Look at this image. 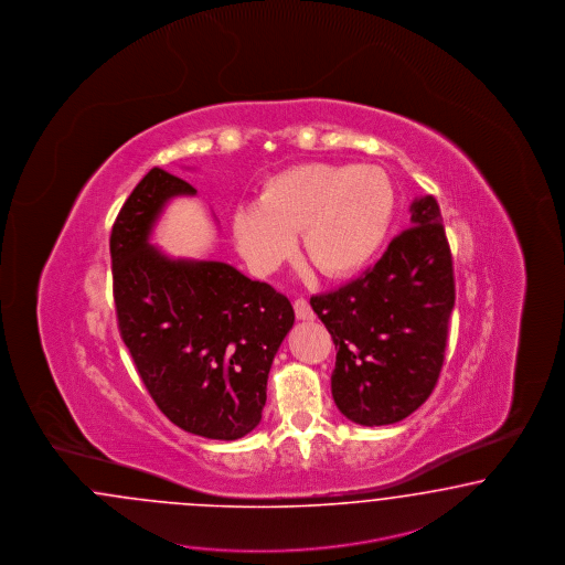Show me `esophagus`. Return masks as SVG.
Returning a JSON list of instances; mask_svg holds the SVG:
<instances>
[{
    "label": "esophagus",
    "mask_w": 565,
    "mask_h": 565,
    "mask_svg": "<svg viewBox=\"0 0 565 565\" xmlns=\"http://www.w3.org/2000/svg\"><path fill=\"white\" fill-rule=\"evenodd\" d=\"M292 308H295V316H297L299 320H313V318H316V313L311 310L310 303H308L306 297H297L295 303H292Z\"/></svg>",
    "instance_id": "34e87169"
}]
</instances>
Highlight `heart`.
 Wrapping results in <instances>:
<instances>
[{"label":"heart","mask_w":565,"mask_h":565,"mask_svg":"<svg viewBox=\"0 0 565 565\" xmlns=\"http://www.w3.org/2000/svg\"><path fill=\"white\" fill-rule=\"evenodd\" d=\"M397 210V193L376 166H292L262 184L254 203L233 216L238 249L257 270H270L301 249L316 270L343 278L360 273L383 247Z\"/></svg>","instance_id":"b5f03b06"}]
</instances>
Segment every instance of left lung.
Masks as SVG:
<instances>
[{"label": "left lung", "instance_id": "obj_1", "mask_svg": "<svg viewBox=\"0 0 565 565\" xmlns=\"http://www.w3.org/2000/svg\"><path fill=\"white\" fill-rule=\"evenodd\" d=\"M337 347L330 376L341 414L362 426L395 424L437 386L456 306L454 257L433 195L412 203V228L360 278L313 295Z\"/></svg>", "mask_w": 565, "mask_h": 565}]
</instances>
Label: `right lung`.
<instances>
[{
    "label": "right lung",
    "instance_id": "right-lung-1",
    "mask_svg": "<svg viewBox=\"0 0 565 565\" xmlns=\"http://www.w3.org/2000/svg\"><path fill=\"white\" fill-rule=\"evenodd\" d=\"M195 193L151 168L128 195L109 237L116 318L166 418L191 435L235 440L262 419L295 311L282 292L224 262L170 259L149 245L166 201Z\"/></svg>",
    "mask_w": 565,
    "mask_h": 565
}]
</instances>
